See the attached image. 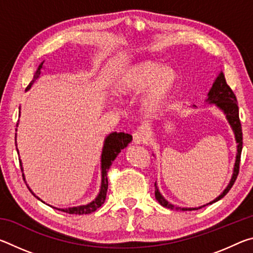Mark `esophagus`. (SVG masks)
Instances as JSON below:
<instances>
[{
  "label": "esophagus",
  "instance_id": "esophagus-1",
  "mask_svg": "<svg viewBox=\"0 0 253 253\" xmlns=\"http://www.w3.org/2000/svg\"><path fill=\"white\" fill-rule=\"evenodd\" d=\"M149 136L145 129H138L132 134V140L135 144H145L148 142Z\"/></svg>",
  "mask_w": 253,
  "mask_h": 253
}]
</instances>
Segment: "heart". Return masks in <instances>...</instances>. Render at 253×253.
<instances>
[{
    "instance_id": "obj_1",
    "label": "heart",
    "mask_w": 253,
    "mask_h": 253,
    "mask_svg": "<svg viewBox=\"0 0 253 253\" xmlns=\"http://www.w3.org/2000/svg\"><path fill=\"white\" fill-rule=\"evenodd\" d=\"M176 81L177 75L174 69L148 60L136 63L119 76L115 84V92L119 96H129L147 85L143 105L148 113H154L168 99Z\"/></svg>"
}]
</instances>
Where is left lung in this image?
I'll use <instances>...</instances> for the list:
<instances>
[{
    "label": "left lung",
    "mask_w": 253,
    "mask_h": 253,
    "mask_svg": "<svg viewBox=\"0 0 253 253\" xmlns=\"http://www.w3.org/2000/svg\"><path fill=\"white\" fill-rule=\"evenodd\" d=\"M208 96H209V98L207 99V101H209L210 104H214L215 106L219 107V108L221 110H223V113L226 115V118H228L230 125H231V127H232L234 135H235V139H237V143H238L237 160H235L232 178H231L229 185L223 191V193L217 196V198L214 201H212V202L209 203V204H212L214 202H216V201L221 200L224 195H226V193H228V192L231 190V187L233 186L235 179H237L238 175H239L240 161H241V152H242V127H241V123H240V118H239V107H238V102H237V97H235L234 92L232 91V89H231L229 87V84H226L224 74L222 71L220 72L219 76L216 77V79H215V81H214L211 90H210ZM155 198L158 201V203L163 205V207L170 209V210H177V211L178 210H182V211H192V210H199L201 208L205 207V205H203V207L198 208V209L196 208H193V209L188 208L187 209V208L175 207V205L169 203L168 201H166L161 195L160 192H158L156 183H155ZM209 204H207V205H209Z\"/></svg>",
    "instance_id": "8db88e82"
}]
</instances>
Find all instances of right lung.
<instances>
[{
	"label": "right lung",
	"mask_w": 253,
	"mask_h": 253,
	"mask_svg": "<svg viewBox=\"0 0 253 253\" xmlns=\"http://www.w3.org/2000/svg\"><path fill=\"white\" fill-rule=\"evenodd\" d=\"M42 66H43V62L41 63L39 68H38L36 75H34V79L29 84V85L27 87V90L31 88V85L34 84V81L40 77ZM131 139H132L131 135L125 134V132H111L109 136H107V138L105 140L104 149H102V154H101V176H102L101 187H100L99 194H98L95 201H92L91 203H89L87 205H83V207H76V208H69V209H57V210L66 213H69V214H79V215H81V214H88V213L95 212L97 209H99L105 202L107 190H108V178H107L108 169L111 166V164H113V162L115 161V158H116L118 154L122 152V149L125 148L127 145L131 142ZM30 192L32 193L31 190H30Z\"/></svg>",
	"instance_id": "obj_1"
}]
</instances>
